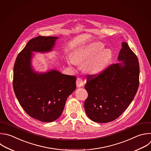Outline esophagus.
Masks as SVG:
<instances>
[{
  "label": "esophagus",
  "mask_w": 151,
  "mask_h": 151,
  "mask_svg": "<svg viewBox=\"0 0 151 151\" xmlns=\"http://www.w3.org/2000/svg\"><path fill=\"white\" fill-rule=\"evenodd\" d=\"M76 86L78 87H81L84 85V82L81 78H78L76 79Z\"/></svg>",
  "instance_id": "34e87169"
}]
</instances>
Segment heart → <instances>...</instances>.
Listing matches in <instances>:
<instances>
[{"mask_svg":"<svg viewBox=\"0 0 151 151\" xmlns=\"http://www.w3.org/2000/svg\"><path fill=\"white\" fill-rule=\"evenodd\" d=\"M101 42H93L82 46L73 52L72 57L68 59L70 65L85 63L86 70L93 75L102 72L111 58V53L109 49H103Z\"/></svg>","mask_w":151,"mask_h":151,"instance_id":"obj_1","label":"heart"}]
</instances>
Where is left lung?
<instances>
[{"instance_id": "obj_1", "label": "left lung", "mask_w": 151, "mask_h": 151, "mask_svg": "<svg viewBox=\"0 0 151 151\" xmlns=\"http://www.w3.org/2000/svg\"><path fill=\"white\" fill-rule=\"evenodd\" d=\"M118 60L98 75L87 76L88 96L84 107L88 117L97 123L117 119L128 107L139 84V64L126 42L122 44Z\"/></svg>"}]
</instances>
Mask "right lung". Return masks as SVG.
<instances>
[{"label":"right lung","instance_id":"1","mask_svg":"<svg viewBox=\"0 0 151 151\" xmlns=\"http://www.w3.org/2000/svg\"><path fill=\"white\" fill-rule=\"evenodd\" d=\"M58 38L38 36L31 39L18 54L14 65L13 87L18 101L30 117L42 122L58 119L68 97L76 89L75 76L56 70L38 73L32 69V52L52 51Z\"/></svg>","mask_w":151,"mask_h":151}]
</instances>
